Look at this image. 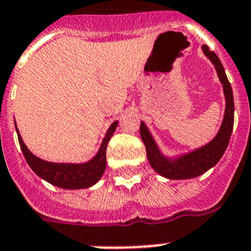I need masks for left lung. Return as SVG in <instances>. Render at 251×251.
I'll return each mask as SVG.
<instances>
[{
  "label": "left lung",
  "mask_w": 251,
  "mask_h": 251,
  "mask_svg": "<svg viewBox=\"0 0 251 251\" xmlns=\"http://www.w3.org/2000/svg\"><path fill=\"white\" fill-rule=\"evenodd\" d=\"M202 52L211 61V64L214 65L215 70L218 73L219 80L223 86L224 98H226L224 117H223L222 125L219 127L216 135L208 143L201 146L198 149L191 150L189 152L181 153L177 156H168L161 151L145 122L142 121L141 127H139L141 138L145 143L150 165L161 177H165L168 179L194 178L215 167L226 152L230 135H232V130H233V92H232L229 80L226 78V70L223 68V64L219 60V57L212 50H210L207 45H202Z\"/></svg>",
  "instance_id": "obj_1"
}]
</instances>
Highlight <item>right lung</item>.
<instances>
[{
  "instance_id": "obj_1",
  "label": "right lung",
  "mask_w": 251,
  "mask_h": 251,
  "mask_svg": "<svg viewBox=\"0 0 251 251\" xmlns=\"http://www.w3.org/2000/svg\"><path fill=\"white\" fill-rule=\"evenodd\" d=\"M117 125L118 121H114L108 127L105 137L102 138L101 145L96 155L84 163H54V161L43 160L36 155H33L28 147L25 145L17 127V124H15V130H17L18 141L21 145L22 152L25 157V161L40 178L61 189L78 190V189H87V187L94 186L95 183L101 178L106 168V146L116 131Z\"/></svg>"
}]
</instances>
